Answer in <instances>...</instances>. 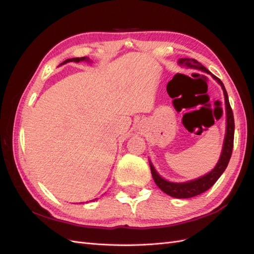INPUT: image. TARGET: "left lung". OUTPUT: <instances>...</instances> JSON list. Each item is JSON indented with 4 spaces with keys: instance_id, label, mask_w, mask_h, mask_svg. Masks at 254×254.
Listing matches in <instances>:
<instances>
[{
    "instance_id": "8db88e82",
    "label": "left lung",
    "mask_w": 254,
    "mask_h": 254,
    "mask_svg": "<svg viewBox=\"0 0 254 254\" xmlns=\"http://www.w3.org/2000/svg\"><path fill=\"white\" fill-rule=\"evenodd\" d=\"M178 64L183 66H187L190 68H195V70H200L207 74H211L212 77L221 86V89H222V91H224L225 102H226L227 126H226V135H225V140H224V146H222L221 155H220V158L218 160L216 166H215L209 174H206V175L200 177V178L195 179V180L176 183V182H171V181H167V180L163 179L162 177H161L157 173V171L155 170V167H153L151 162L149 163L152 178H153V180H155L156 184L161 190H163L165 194L170 195L172 197H175V198H190V197H194L197 195H200V194L204 193L205 190H209L213 186V184L218 180L219 177L222 175V173H224L227 168L230 158H231V155H232V150H233L234 118H233V112L231 109V106H230V103H229V97H228L226 88L224 86V83H222V81L218 77L213 75L205 66H203L200 63H198L196 59L180 58L178 60Z\"/></svg>"
}]
</instances>
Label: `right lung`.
<instances>
[{
	"mask_svg": "<svg viewBox=\"0 0 254 254\" xmlns=\"http://www.w3.org/2000/svg\"><path fill=\"white\" fill-rule=\"evenodd\" d=\"M89 61V58H87V57H78V58H71V59H66L65 61H64L63 64H66V63H72V61H74V63H79V61ZM60 64V65H61Z\"/></svg>",
	"mask_w": 254,
	"mask_h": 254,
	"instance_id": "right-lung-1",
	"label": "right lung"
}]
</instances>
